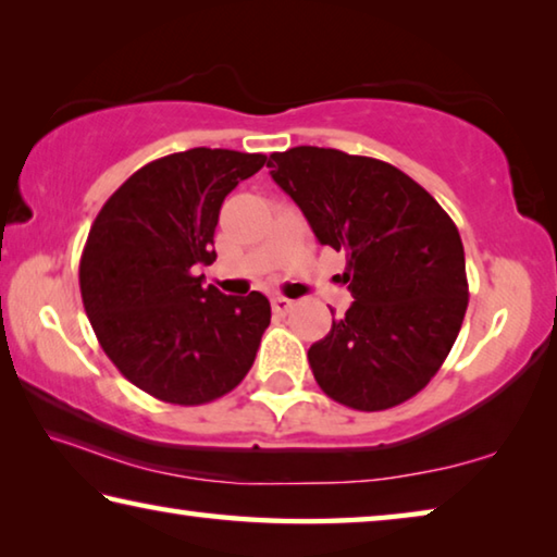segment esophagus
I'll return each instance as SVG.
<instances>
[{
  "mask_svg": "<svg viewBox=\"0 0 557 557\" xmlns=\"http://www.w3.org/2000/svg\"><path fill=\"white\" fill-rule=\"evenodd\" d=\"M272 309H275L277 314H287L289 309H292V299H287V297H272Z\"/></svg>",
  "mask_w": 557,
  "mask_h": 557,
  "instance_id": "esophagus-1",
  "label": "esophagus"
}]
</instances>
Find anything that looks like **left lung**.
<instances>
[{
    "mask_svg": "<svg viewBox=\"0 0 557 557\" xmlns=\"http://www.w3.org/2000/svg\"><path fill=\"white\" fill-rule=\"evenodd\" d=\"M268 166L317 240L346 252L354 305L307 354L319 388L363 412L410 400L445 363L469 305L455 221L381 159L292 147Z\"/></svg>",
    "mask_w": 557,
    "mask_h": 557,
    "instance_id": "obj_1",
    "label": "left lung"
}]
</instances>
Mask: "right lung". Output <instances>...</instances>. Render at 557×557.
Masks as SVG:
<instances>
[{
  "mask_svg": "<svg viewBox=\"0 0 557 557\" xmlns=\"http://www.w3.org/2000/svg\"><path fill=\"white\" fill-rule=\"evenodd\" d=\"M265 154L196 147L137 169L102 206L81 256V295L102 351L172 405L231 393L270 324L260 292L225 297L196 275L215 260L219 213Z\"/></svg>",
  "mask_w": 557,
  "mask_h": 557,
  "instance_id": "right-lung-1",
  "label": "right lung"
}]
</instances>
